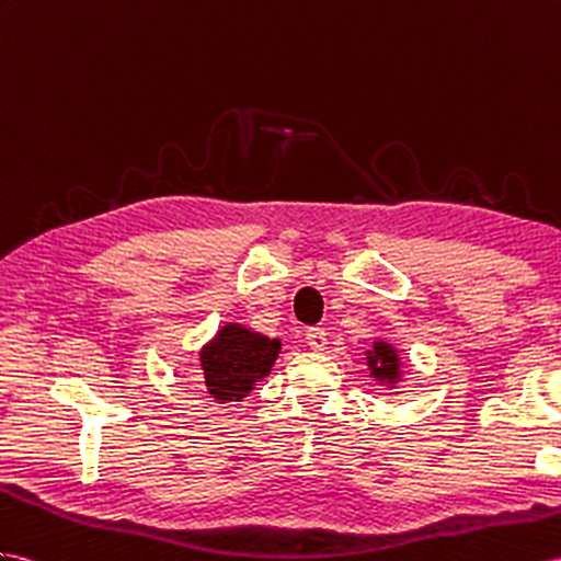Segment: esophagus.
<instances>
[{
	"instance_id": "34e87169",
	"label": "esophagus",
	"mask_w": 561,
	"mask_h": 561,
	"mask_svg": "<svg viewBox=\"0 0 561 561\" xmlns=\"http://www.w3.org/2000/svg\"><path fill=\"white\" fill-rule=\"evenodd\" d=\"M306 343L310 346V351L320 353L327 348V332L322 327H310L306 332Z\"/></svg>"
}]
</instances>
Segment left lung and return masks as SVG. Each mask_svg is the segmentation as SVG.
<instances>
[{
    "instance_id": "8db88e82",
    "label": "left lung",
    "mask_w": 561,
    "mask_h": 561,
    "mask_svg": "<svg viewBox=\"0 0 561 561\" xmlns=\"http://www.w3.org/2000/svg\"><path fill=\"white\" fill-rule=\"evenodd\" d=\"M363 360L369 369V377L383 386V389H398V383L405 379L403 357H400V351L391 341H371V346H367V351L363 353Z\"/></svg>"
}]
</instances>
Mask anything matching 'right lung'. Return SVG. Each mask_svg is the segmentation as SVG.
Returning a JSON list of instances; mask_svg holds the SVG:
<instances>
[{
  "label": "right lung",
  "instance_id": "1",
  "mask_svg": "<svg viewBox=\"0 0 561 561\" xmlns=\"http://www.w3.org/2000/svg\"><path fill=\"white\" fill-rule=\"evenodd\" d=\"M279 353V339L257 334L241 322H227L198 351L208 396L218 403H241L270 375Z\"/></svg>",
  "mask_w": 561,
  "mask_h": 561
}]
</instances>
